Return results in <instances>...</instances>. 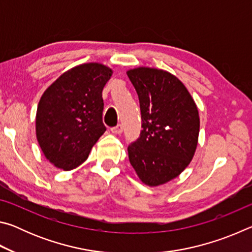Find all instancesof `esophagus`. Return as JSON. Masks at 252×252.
Returning <instances> with one entry per match:
<instances>
[{
	"label": "esophagus",
	"instance_id": "1",
	"mask_svg": "<svg viewBox=\"0 0 252 252\" xmlns=\"http://www.w3.org/2000/svg\"><path fill=\"white\" fill-rule=\"evenodd\" d=\"M123 131V127L121 125H118L117 126H113L112 129H111V132H112L113 134H121Z\"/></svg>",
	"mask_w": 252,
	"mask_h": 252
}]
</instances>
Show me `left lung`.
<instances>
[{
    "label": "left lung",
    "mask_w": 252,
    "mask_h": 252,
    "mask_svg": "<svg viewBox=\"0 0 252 252\" xmlns=\"http://www.w3.org/2000/svg\"><path fill=\"white\" fill-rule=\"evenodd\" d=\"M139 96L142 127L127 147L140 180L158 187L177 178L194 156L200 119L197 104L180 80L168 71L139 66L126 71Z\"/></svg>",
    "instance_id": "8db88e82"
}]
</instances>
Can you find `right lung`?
<instances>
[{
	"label": "right lung",
	"mask_w": 252,
	"mask_h": 252,
	"mask_svg": "<svg viewBox=\"0 0 252 252\" xmlns=\"http://www.w3.org/2000/svg\"><path fill=\"white\" fill-rule=\"evenodd\" d=\"M112 73L101 63H84L65 71L42 94L36 139L54 167L64 171L79 167L105 132L102 90Z\"/></svg>",
	"instance_id": "obj_1"
}]
</instances>
